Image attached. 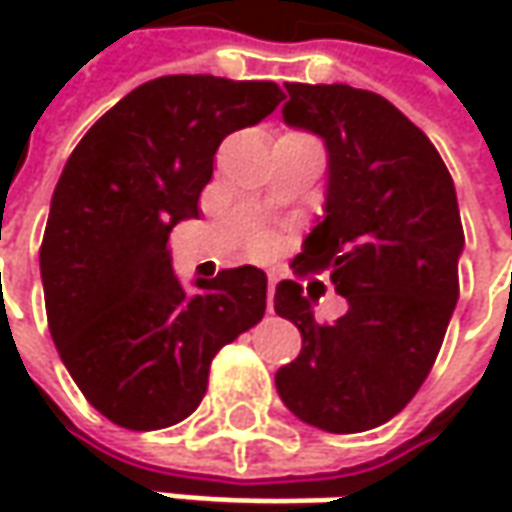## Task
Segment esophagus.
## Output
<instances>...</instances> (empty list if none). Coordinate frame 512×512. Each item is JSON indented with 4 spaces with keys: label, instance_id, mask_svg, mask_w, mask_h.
<instances>
[{
    "label": "esophagus",
    "instance_id": "esophagus-1",
    "mask_svg": "<svg viewBox=\"0 0 512 512\" xmlns=\"http://www.w3.org/2000/svg\"><path fill=\"white\" fill-rule=\"evenodd\" d=\"M276 273H267V310H273V293H276Z\"/></svg>",
    "mask_w": 512,
    "mask_h": 512
}]
</instances>
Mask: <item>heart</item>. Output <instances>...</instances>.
Here are the masks:
<instances>
[{"instance_id": "1", "label": "heart", "mask_w": 512, "mask_h": 512, "mask_svg": "<svg viewBox=\"0 0 512 512\" xmlns=\"http://www.w3.org/2000/svg\"><path fill=\"white\" fill-rule=\"evenodd\" d=\"M259 245H262V242H259Z\"/></svg>"}]
</instances>
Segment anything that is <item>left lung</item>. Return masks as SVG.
I'll return each mask as SVG.
<instances>
[{
    "label": "left lung",
    "instance_id": "1",
    "mask_svg": "<svg viewBox=\"0 0 512 512\" xmlns=\"http://www.w3.org/2000/svg\"><path fill=\"white\" fill-rule=\"evenodd\" d=\"M285 122L325 139V219L293 273H330L347 313L316 322L299 282L273 307L302 333L276 373L293 416L327 433L390 422L439 356L459 299L462 216L439 150L384 96L350 85L287 82Z\"/></svg>",
    "mask_w": 512,
    "mask_h": 512
}]
</instances>
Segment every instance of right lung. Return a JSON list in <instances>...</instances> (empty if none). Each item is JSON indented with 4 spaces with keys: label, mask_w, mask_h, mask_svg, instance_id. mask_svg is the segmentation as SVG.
I'll list each match as a JSON object with an SVG mask.
<instances>
[{
    "label": "right lung",
    "mask_w": 512,
    "mask_h": 512,
    "mask_svg": "<svg viewBox=\"0 0 512 512\" xmlns=\"http://www.w3.org/2000/svg\"><path fill=\"white\" fill-rule=\"evenodd\" d=\"M282 99L276 82L159 76L70 153L39 247L45 310L73 382L113 424L162 430L187 419L213 356L265 316L259 267H230L187 293L168 239L199 216L222 139Z\"/></svg>",
    "instance_id": "right-lung-1"
}]
</instances>
